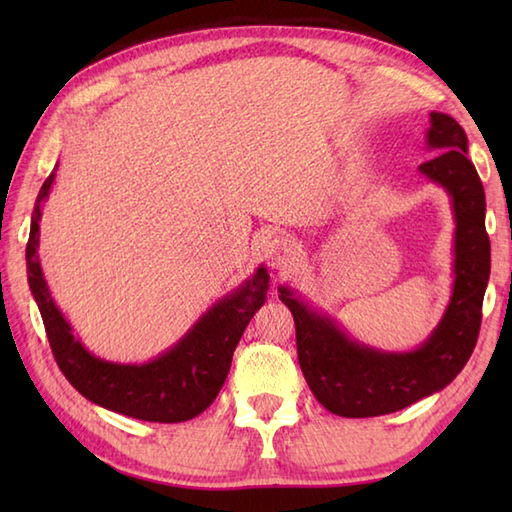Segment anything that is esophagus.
I'll use <instances>...</instances> for the list:
<instances>
[{"label":"esophagus","instance_id":"34e87169","mask_svg":"<svg viewBox=\"0 0 512 512\" xmlns=\"http://www.w3.org/2000/svg\"><path fill=\"white\" fill-rule=\"evenodd\" d=\"M299 255L297 244L288 237H270L266 242V259L273 268H288Z\"/></svg>","mask_w":512,"mask_h":512}]
</instances>
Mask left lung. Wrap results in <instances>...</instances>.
Returning <instances> with one entry per match:
<instances>
[{"instance_id": "left-lung-1", "label": "left lung", "mask_w": 512, "mask_h": 512, "mask_svg": "<svg viewBox=\"0 0 512 512\" xmlns=\"http://www.w3.org/2000/svg\"><path fill=\"white\" fill-rule=\"evenodd\" d=\"M427 145L436 151L420 173L447 189L455 215L453 295L438 328L413 352H380L352 341L330 317L281 288L297 328V356L314 398L343 418L405 409L447 387L469 361L491 275V242L482 180L469 160V138L455 118L431 112Z\"/></svg>"}]
</instances>
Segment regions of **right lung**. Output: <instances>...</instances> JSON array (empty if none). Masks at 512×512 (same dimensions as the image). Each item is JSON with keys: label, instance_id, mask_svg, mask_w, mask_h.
Here are the masks:
<instances>
[{"label": "right lung", "instance_id": "add662e5", "mask_svg": "<svg viewBox=\"0 0 512 512\" xmlns=\"http://www.w3.org/2000/svg\"><path fill=\"white\" fill-rule=\"evenodd\" d=\"M54 173L37 195L26 246L28 284L63 376L81 396L110 411L147 422H184L211 405L231 369L233 352L248 321L264 306L268 270L259 266L231 295L206 310L182 339L143 365H121L96 358L74 339L70 323L54 306L39 264L41 204L48 198Z\"/></svg>", "mask_w": 512, "mask_h": 512}]
</instances>
